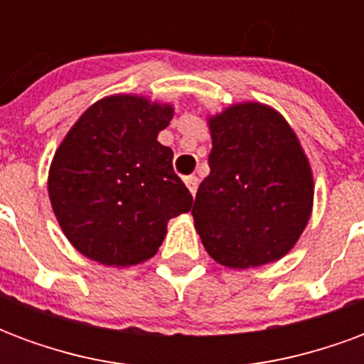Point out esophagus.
I'll use <instances>...</instances> for the list:
<instances>
[{"label":"esophagus","instance_id":"esophagus-1","mask_svg":"<svg viewBox=\"0 0 364 364\" xmlns=\"http://www.w3.org/2000/svg\"><path fill=\"white\" fill-rule=\"evenodd\" d=\"M185 185H187V189L191 191V195H195V193H197V187H198V177H195V175L185 177Z\"/></svg>","mask_w":364,"mask_h":364}]
</instances>
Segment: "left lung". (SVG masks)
Returning <instances> with one entry per match:
<instances>
[{"label": "left lung", "instance_id": "obj_1", "mask_svg": "<svg viewBox=\"0 0 364 364\" xmlns=\"http://www.w3.org/2000/svg\"><path fill=\"white\" fill-rule=\"evenodd\" d=\"M210 173L193 218L216 263L261 267L294 247L310 220L314 175L296 132L281 112L255 101L208 117Z\"/></svg>", "mask_w": 364, "mask_h": 364}]
</instances>
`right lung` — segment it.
Here are the masks:
<instances>
[{"mask_svg": "<svg viewBox=\"0 0 364 364\" xmlns=\"http://www.w3.org/2000/svg\"><path fill=\"white\" fill-rule=\"evenodd\" d=\"M171 119L169 103L120 93L91 105L60 142L48 197L68 242L87 259L144 263L159 250L167 222L191 210L173 151L158 142Z\"/></svg>", "mask_w": 364, "mask_h": 364, "instance_id": "add662e5", "label": "right lung"}]
</instances>
